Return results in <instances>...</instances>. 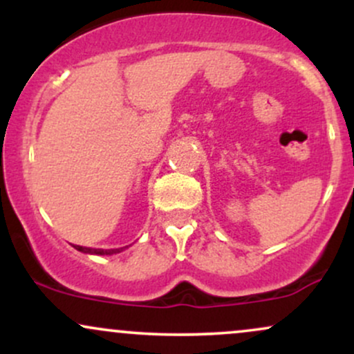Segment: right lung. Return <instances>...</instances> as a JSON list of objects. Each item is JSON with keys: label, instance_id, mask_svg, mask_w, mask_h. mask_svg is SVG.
Instances as JSON below:
<instances>
[{"label": "right lung", "instance_id": "obj_1", "mask_svg": "<svg viewBox=\"0 0 354 354\" xmlns=\"http://www.w3.org/2000/svg\"><path fill=\"white\" fill-rule=\"evenodd\" d=\"M76 250L81 251V253H89V254H100V256H104V254H116V253H121V251L124 250V248H115V250H101V248H84V246H75Z\"/></svg>", "mask_w": 354, "mask_h": 354}]
</instances>
